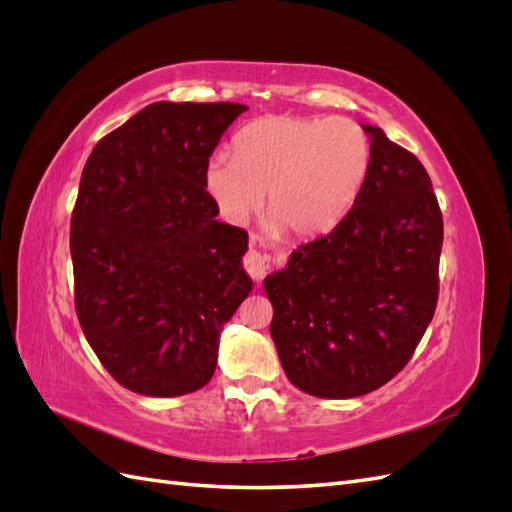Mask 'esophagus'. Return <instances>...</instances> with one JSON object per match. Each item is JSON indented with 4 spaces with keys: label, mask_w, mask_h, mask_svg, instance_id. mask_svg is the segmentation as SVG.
Masks as SVG:
<instances>
[{
    "label": "esophagus",
    "mask_w": 512,
    "mask_h": 512,
    "mask_svg": "<svg viewBox=\"0 0 512 512\" xmlns=\"http://www.w3.org/2000/svg\"><path fill=\"white\" fill-rule=\"evenodd\" d=\"M243 267L254 282H262L267 275V269H269V256L258 252V250H250L243 258Z\"/></svg>",
    "instance_id": "obj_1"
}]
</instances>
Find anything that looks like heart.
<instances>
[{
  "mask_svg": "<svg viewBox=\"0 0 512 512\" xmlns=\"http://www.w3.org/2000/svg\"><path fill=\"white\" fill-rule=\"evenodd\" d=\"M369 166L371 143L356 121L269 115L239 130L235 153L211 156L205 181L230 222H245L267 194V220L309 239L352 211Z\"/></svg>",
  "mask_w": 512,
  "mask_h": 512,
  "instance_id": "1",
  "label": "heart"
}]
</instances>
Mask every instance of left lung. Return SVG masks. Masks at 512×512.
I'll return each mask as SVG.
<instances>
[{
    "label": "left lung",
    "instance_id": "8db88e82",
    "mask_svg": "<svg viewBox=\"0 0 512 512\" xmlns=\"http://www.w3.org/2000/svg\"><path fill=\"white\" fill-rule=\"evenodd\" d=\"M363 130L371 166L356 205L265 280L288 380L327 399L359 397L395 378L438 303L444 226L431 179L380 128Z\"/></svg>",
    "mask_w": 512,
    "mask_h": 512
}]
</instances>
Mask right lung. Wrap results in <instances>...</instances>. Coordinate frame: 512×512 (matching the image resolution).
<instances>
[{"mask_svg":"<svg viewBox=\"0 0 512 512\" xmlns=\"http://www.w3.org/2000/svg\"><path fill=\"white\" fill-rule=\"evenodd\" d=\"M245 104L156 102L106 134L70 222L74 307L89 346L126 389L205 386L220 331L250 294L247 232L215 220L207 164Z\"/></svg>","mask_w":512,"mask_h":512,"instance_id":"add662e5","label":"right lung"}]
</instances>
